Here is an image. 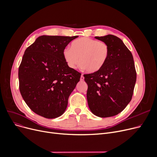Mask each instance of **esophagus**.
Here are the masks:
<instances>
[{
    "mask_svg": "<svg viewBox=\"0 0 157 157\" xmlns=\"http://www.w3.org/2000/svg\"><path fill=\"white\" fill-rule=\"evenodd\" d=\"M80 80H81V81H83V80H84V76H83V74H81V78H80Z\"/></svg>",
    "mask_w": 157,
    "mask_h": 157,
    "instance_id": "esophagus-1",
    "label": "esophagus"
}]
</instances>
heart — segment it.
Listing matches in <instances>:
<instances>
[{"instance_id": "b5f03b06", "label": "heart", "mask_w": 157, "mask_h": 157, "mask_svg": "<svg viewBox=\"0 0 157 157\" xmlns=\"http://www.w3.org/2000/svg\"><path fill=\"white\" fill-rule=\"evenodd\" d=\"M62 54L71 69H76L80 62L81 69L93 73L101 70L105 65L109 48L105 43L84 37L74 40L71 48H65Z\"/></svg>"}]
</instances>
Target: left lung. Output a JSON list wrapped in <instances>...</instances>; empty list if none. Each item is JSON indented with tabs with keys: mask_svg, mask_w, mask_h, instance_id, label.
<instances>
[{
	"mask_svg": "<svg viewBox=\"0 0 157 157\" xmlns=\"http://www.w3.org/2000/svg\"><path fill=\"white\" fill-rule=\"evenodd\" d=\"M95 38L108 45L109 54L101 70L84 75L88 104L97 117H111L124 109L132 97L136 82L134 62L118 37L109 34Z\"/></svg>",
	"mask_w": 157,
	"mask_h": 157,
	"instance_id": "1",
	"label": "left lung"
}]
</instances>
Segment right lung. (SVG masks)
<instances>
[{
  "instance_id": "add662e5",
  "label": "right lung",
  "mask_w": 157,
  "mask_h": 157,
  "mask_svg": "<svg viewBox=\"0 0 157 157\" xmlns=\"http://www.w3.org/2000/svg\"><path fill=\"white\" fill-rule=\"evenodd\" d=\"M78 37L43 35L25 52L18 70L20 91L30 109L39 116L56 118L67 108L81 74L69 67L62 53Z\"/></svg>"
}]
</instances>
